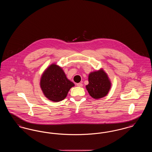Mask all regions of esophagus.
<instances>
[{
    "label": "esophagus",
    "mask_w": 152,
    "mask_h": 152,
    "mask_svg": "<svg viewBox=\"0 0 152 152\" xmlns=\"http://www.w3.org/2000/svg\"><path fill=\"white\" fill-rule=\"evenodd\" d=\"M77 86L79 87H83V84H82V83H77Z\"/></svg>",
    "instance_id": "esophagus-1"
}]
</instances>
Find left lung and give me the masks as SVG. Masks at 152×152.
<instances>
[{
  "label": "left lung",
  "instance_id": "left-lung-1",
  "mask_svg": "<svg viewBox=\"0 0 152 152\" xmlns=\"http://www.w3.org/2000/svg\"><path fill=\"white\" fill-rule=\"evenodd\" d=\"M89 84L86 88L91 97L94 99H100L108 94L111 87L107 73L102 69L91 73L88 77Z\"/></svg>",
  "mask_w": 152,
  "mask_h": 152
}]
</instances>
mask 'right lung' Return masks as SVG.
<instances>
[{
  "label": "right lung",
  "instance_id": "1",
  "mask_svg": "<svg viewBox=\"0 0 152 152\" xmlns=\"http://www.w3.org/2000/svg\"><path fill=\"white\" fill-rule=\"evenodd\" d=\"M74 86L72 82L66 78L63 69L55 64L47 68L40 80V87L44 94L54 102L64 100Z\"/></svg>",
  "mask_w": 152,
  "mask_h": 152
}]
</instances>
